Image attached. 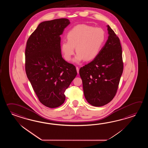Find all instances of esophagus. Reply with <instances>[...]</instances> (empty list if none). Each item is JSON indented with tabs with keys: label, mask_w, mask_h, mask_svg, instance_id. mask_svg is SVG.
<instances>
[{
	"label": "esophagus",
	"mask_w": 148,
	"mask_h": 148,
	"mask_svg": "<svg viewBox=\"0 0 148 148\" xmlns=\"http://www.w3.org/2000/svg\"><path fill=\"white\" fill-rule=\"evenodd\" d=\"M76 70H77V73H79V68L78 66H76Z\"/></svg>",
	"instance_id": "1"
}]
</instances>
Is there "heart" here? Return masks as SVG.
<instances>
[{
  "label": "heart",
  "instance_id": "obj_1",
  "mask_svg": "<svg viewBox=\"0 0 148 148\" xmlns=\"http://www.w3.org/2000/svg\"><path fill=\"white\" fill-rule=\"evenodd\" d=\"M67 41L61 43V50L66 61H70L75 53L73 59L75 63L82 60H94L99 53L105 40V32L100 27L79 24L71 28L66 34Z\"/></svg>",
  "mask_w": 148,
  "mask_h": 148
}]
</instances>
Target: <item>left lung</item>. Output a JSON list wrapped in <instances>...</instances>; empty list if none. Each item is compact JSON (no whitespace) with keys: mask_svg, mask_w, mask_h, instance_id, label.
<instances>
[{"mask_svg":"<svg viewBox=\"0 0 148 148\" xmlns=\"http://www.w3.org/2000/svg\"><path fill=\"white\" fill-rule=\"evenodd\" d=\"M107 27L109 36L99 53L79 70L85 98L96 107L104 106L113 99L123 73L120 39L109 25Z\"/></svg>","mask_w":148,"mask_h":148,"instance_id":"obj_1","label":"left lung"}]
</instances>
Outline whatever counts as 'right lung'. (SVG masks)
<instances>
[{
    "instance_id": "1",
    "label": "right lung",
    "mask_w": 148,
    "mask_h": 148,
    "mask_svg": "<svg viewBox=\"0 0 148 148\" xmlns=\"http://www.w3.org/2000/svg\"><path fill=\"white\" fill-rule=\"evenodd\" d=\"M70 23L66 18L41 23L26 43V75L38 100L49 108L63 104L64 93L77 75L75 66L61 53L60 35Z\"/></svg>"
}]
</instances>
